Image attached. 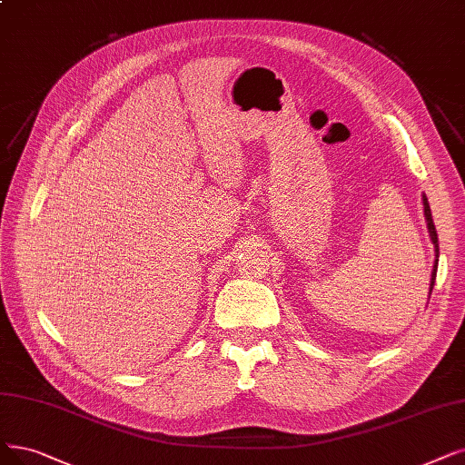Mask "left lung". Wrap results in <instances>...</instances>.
Listing matches in <instances>:
<instances>
[{"label": "left lung", "instance_id": "8db88e82", "mask_svg": "<svg viewBox=\"0 0 465 465\" xmlns=\"http://www.w3.org/2000/svg\"><path fill=\"white\" fill-rule=\"evenodd\" d=\"M423 212H425V219H427V229H430V236L433 240L435 244V253L439 257V238H437V229H435V223H433V217H431V208H430V202H427V198L423 196ZM437 263L439 259H435V265H433V272H431V284H430V293L435 286V276H437Z\"/></svg>", "mask_w": 465, "mask_h": 465}]
</instances>
